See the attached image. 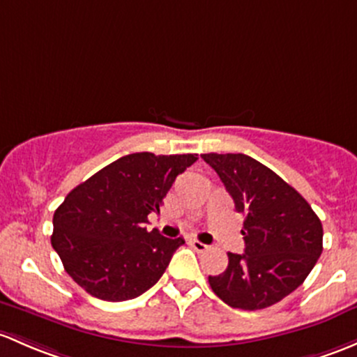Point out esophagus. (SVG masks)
<instances>
[{
  "label": "esophagus",
  "mask_w": 357,
  "mask_h": 357,
  "mask_svg": "<svg viewBox=\"0 0 357 357\" xmlns=\"http://www.w3.org/2000/svg\"><path fill=\"white\" fill-rule=\"evenodd\" d=\"M190 245H191V248H193L195 251H205L208 248L207 245H205V243L198 241V239H190Z\"/></svg>",
  "instance_id": "esophagus-1"
}]
</instances>
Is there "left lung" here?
<instances>
[{"instance_id": "8db88e82", "label": "left lung", "mask_w": 357, "mask_h": 357, "mask_svg": "<svg viewBox=\"0 0 357 357\" xmlns=\"http://www.w3.org/2000/svg\"><path fill=\"white\" fill-rule=\"evenodd\" d=\"M245 215V253L208 277L212 291L239 310H264L296 291L324 250V227L310 204L272 169L245 153H204Z\"/></svg>"}]
</instances>
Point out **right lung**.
I'll return each instance as SVG.
<instances>
[{
  "label": "right lung",
  "instance_id": "right-lung-1",
  "mask_svg": "<svg viewBox=\"0 0 357 357\" xmlns=\"http://www.w3.org/2000/svg\"><path fill=\"white\" fill-rule=\"evenodd\" d=\"M197 153L137 152L114 160L66 195L52 217L51 245L75 282L93 298L128 301L166 272L185 239L147 231L149 213Z\"/></svg>",
  "mask_w": 357,
  "mask_h": 357
}]
</instances>
